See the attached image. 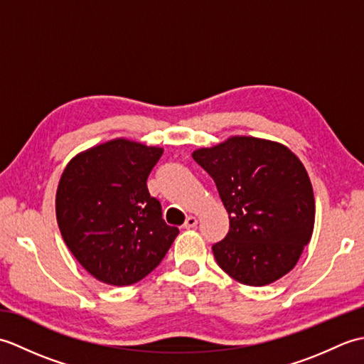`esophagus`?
Listing matches in <instances>:
<instances>
[{
  "instance_id": "obj_1",
  "label": "esophagus",
  "mask_w": 364,
  "mask_h": 364,
  "mask_svg": "<svg viewBox=\"0 0 364 364\" xmlns=\"http://www.w3.org/2000/svg\"><path fill=\"white\" fill-rule=\"evenodd\" d=\"M197 225V219L194 218V215H189V218L186 219V222H184V228H194Z\"/></svg>"
}]
</instances>
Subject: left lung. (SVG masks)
<instances>
[{
  "label": "left lung",
  "instance_id": "1",
  "mask_svg": "<svg viewBox=\"0 0 364 364\" xmlns=\"http://www.w3.org/2000/svg\"><path fill=\"white\" fill-rule=\"evenodd\" d=\"M228 213L230 230L213 245L236 282L264 286L296 266L314 227V196L304 164L284 145L236 136L192 153Z\"/></svg>",
  "mask_w": 364,
  "mask_h": 364
}]
</instances>
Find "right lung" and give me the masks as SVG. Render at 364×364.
Returning a JSON list of instances; mask_svg holds the SVG:
<instances>
[{
  "mask_svg": "<svg viewBox=\"0 0 364 364\" xmlns=\"http://www.w3.org/2000/svg\"><path fill=\"white\" fill-rule=\"evenodd\" d=\"M162 149L115 139L75 156L56 194L59 230L73 257L97 280L128 286L166 257L178 236L146 188Z\"/></svg>",
  "mask_w": 364,
  "mask_h": 364,
  "instance_id": "1",
  "label": "right lung"
}]
</instances>
